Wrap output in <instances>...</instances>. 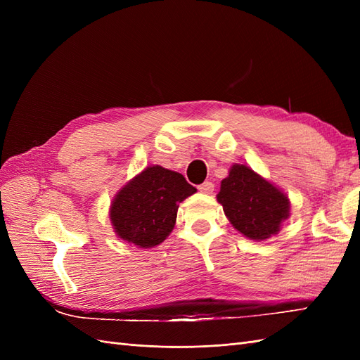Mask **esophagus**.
Returning a JSON list of instances; mask_svg holds the SVG:
<instances>
[{"label":"esophagus","mask_w":360,"mask_h":360,"mask_svg":"<svg viewBox=\"0 0 360 360\" xmlns=\"http://www.w3.org/2000/svg\"><path fill=\"white\" fill-rule=\"evenodd\" d=\"M214 189V184L212 181H204L202 184H200L198 186V191L202 192V193H212Z\"/></svg>","instance_id":"esophagus-1"}]
</instances>
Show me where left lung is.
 <instances>
[{
	"instance_id": "8db88e82",
	"label": "left lung",
	"mask_w": 360,
	"mask_h": 360,
	"mask_svg": "<svg viewBox=\"0 0 360 360\" xmlns=\"http://www.w3.org/2000/svg\"><path fill=\"white\" fill-rule=\"evenodd\" d=\"M217 201L237 231L252 240H266L290 216V201L274 184L246 165H233L222 180Z\"/></svg>"
}]
</instances>
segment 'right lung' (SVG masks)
<instances>
[{"label": "right lung", "mask_w": 360, "mask_h": 360, "mask_svg": "<svg viewBox=\"0 0 360 360\" xmlns=\"http://www.w3.org/2000/svg\"><path fill=\"white\" fill-rule=\"evenodd\" d=\"M197 192L181 174L148 167L117 193L111 222L117 236L139 248L160 245L176 225L179 204Z\"/></svg>", "instance_id": "1"}]
</instances>
